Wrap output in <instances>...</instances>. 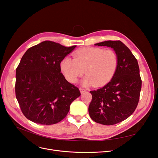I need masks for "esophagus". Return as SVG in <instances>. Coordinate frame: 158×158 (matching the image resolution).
Masks as SVG:
<instances>
[{
  "instance_id": "obj_1",
  "label": "esophagus",
  "mask_w": 158,
  "mask_h": 158,
  "mask_svg": "<svg viewBox=\"0 0 158 158\" xmlns=\"http://www.w3.org/2000/svg\"><path fill=\"white\" fill-rule=\"evenodd\" d=\"M80 93L81 94H83V93H84L85 92H86V89H84V88H80Z\"/></svg>"
}]
</instances>
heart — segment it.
<instances>
[{
  "label": "heart",
  "mask_w": 158,
  "mask_h": 158,
  "mask_svg": "<svg viewBox=\"0 0 158 158\" xmlns=\"http://www.w3.org/2000/svg\"><path fill=\"white\" fill-rule=\"evenodd\" d=\"M73 56L74 59L65 57L60 63L61 71L70 83H75L85 73L87 76L82 81L83 85L102 86L113 78L118 66V56L112 49L84 47Z\"/></svg>",
  "instance_id": "obj_1"
}]
</instances>
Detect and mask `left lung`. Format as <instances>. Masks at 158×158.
<instances>
[{
	"label": "left lung",
	"mask_w": 158,
	"mask_h": 158,
	"mask_svg": "<svg viewBox=\"0 0 158 158\" xmlns=\"http://www.w3.org/2000/svg\"><path fill=\"white\" fill-rule=\"evenodd\" d=\"M95 45L113 48L118 56V66L108 84L90 91L92 99L89 114L98 123L115 125L130 117L138 106L142 88L139 66L131 50L121 41H106Z\"/></svg>",
	"instance_id": "1"
}]
</instances>
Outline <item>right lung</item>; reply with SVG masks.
Wrapping results in <instances>:
<instances>
[{
  "mask_svg": "<svg viewBox=\"0 0 158 158\" xmlns=\"http://www.w3.org/2000/svg\"><path fill=\"white\" fill-rule=\"evenodd\" d=\"M76 47L45 41L22 57L16 71V97L23 115L31 121L45 125L61 121L80 95L78 88L60 73L61 61Z\"/></svg>",
  "mask_w": 158,
  "mask_h": 158,
  "instance_id": "right-lung-1",
  "label": "right lung"
}]
</instances>
